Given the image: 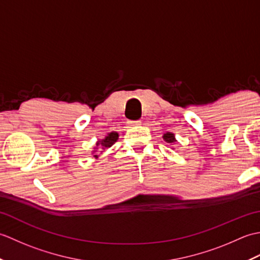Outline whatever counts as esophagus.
<instances>
[{
    "mask_svg": "<svg viewBox=\"0 0 260 260\" xmlns=\"http://www.w3.org/2000/svg\"><path fill=\"white\" fill-rule=\"evenodd\" d=\"M142 123L141 120H133V121H131L129 124H132V125H140Z\"/></svg>",
    "mask_w": 260,
    "mask_h": 260,
    "instance_id": "esophagus-1",
    "label": "esophagus"
}]
</instances>
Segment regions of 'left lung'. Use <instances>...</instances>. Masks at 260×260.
Masks as SVG:
<instances>
[{"mask_svg":"<svg viewBox=\"0 0 260 260\" xmlns=\"http://www.w3.org/2000/svg\"><path fill=\"white\" fill-rule=\"evenodd\" d=\"M163 140L167 142V143H169V144H173L174 142H176L175 137H174V134L173 133H170V132H168L167 134L163 135Z\"/></svg>","mask_w":260,"mask_h":260,"instance_id":"left-lung-1","label":"left lung"}]
</instances>
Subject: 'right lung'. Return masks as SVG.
I'll return each mask as SVG.
<instances>
[{
	"mask_svg": "<svg viewBox=\"0 0 260 260\" xmlns=\"http://www.w3.org/2000/svg\"><path fill=\"white\" fill-rule=\"evenodd\" d=\"M117 140H118V133H116V132H110V133L107 134V136H105V139L98 141L96 143V146H101L103 150H105V148H108L112 146ZM93 157L98 158V155H93Z\"/></svg>",
	"mask_w": 260,
	"mask_h": 260,
	"instance_id": "1",
	"label": "right lung"
}]
</instances>
